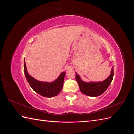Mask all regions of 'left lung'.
I'll list each match as a JSON object with an SVG mask.
<instances>
[{
  "mask_svg": "<svg viewBox=\"0 0 134 134\" xmlns=\"http://www.w3.org/2000/svg\"><path fill=\"white\" fill-rule=\"evenodd\" d=\"M75 74V79L78 83L80 91L83 94L88 96L97 97L103 94L112 82L113 77V67L112 68L110 75L102 82H84L76 72Z\"/></svg>",
  "mask_w": 134,
  "mask_h": 134,
  "instance_id": "obj_1",
  "label": "left lung"
}]
</instances>
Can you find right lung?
Returning <instances> with one entry per match:
<instances>
[{"mask_svg":"<svg viewBox=\"0 0 134 134\" xmlns=\"http://www.w3.org/2000/svg\"><path fill=\"white\" fill-rule=\"evenodd\" d=\"M24 70H25V76L30 86L35 92L37 93L40 95L50 98L57 96L62 91L65 75V71L62 72L58 78L53 82L48 83L36 80L29 75L27 71L25 60L24 64Z\"/></svg>","mask_w":134,"mask_h":134,"instance_id":"add662e5","label":"right lung"}]
</instances>
